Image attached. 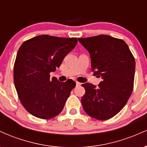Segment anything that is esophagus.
I'll list each match as a JSON object with an SVG mask.
<instances>
[{
	"label": "esophagus",
	"instance_id": "esophagus-1",
	"mask_svg": "<svg viewBox=\"0 0 147 147\" xmlns=\"http://www.w3.org/2000/svg\"><path fill=\"white\" fill-rule=\"evenodd\" d=\"M76 85H77V86H80L81 85V83H79V82H76Z\"/></svg>",
	"mask_w": 147,
	"mask_h": 147
}]
</instances>
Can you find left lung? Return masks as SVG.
<instances>
[{
  "instance_id": "obj_1",
  "label": "left lung",
  "mask_w": 147,
  "mask_h": 147,
  "mask_svg": "<svg viewBox=\"0 0 147 147\" xmlns=\"http://www.w3.org/2000/svg\"><path fill=\"white\" fill-rule=\"evenodd\" d=\"M89 52L91 69L103 80L98 87L82 84L84 110L90 117L106 120L117 115L127 103L133 89L136 61L123 40L108 35L79 38Z\"/></svg>"
}]
</instances>
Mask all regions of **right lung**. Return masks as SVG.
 Returning <instances> with one entry per match:
<instances>
[{
    "label": "right lung",
    "instance_id": "add662e5",
    "mask_svg": "<svg viewBox=\"0 0 147 147\" xmlns=\"http://www.w3.org/2000/svg\"><path fill=\"white\" fill-rule=\"evenodd\" d=\"M77 38L40 35L24 41L16 55L14 82L20 102L30 114L40 119L55 117L63 110L72 80L60 82L50 78L65 57L76 46Z\"/></svg>",
    "mask_w": 147,
    "mask_h": 147
}]
</instances>
